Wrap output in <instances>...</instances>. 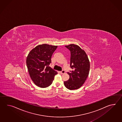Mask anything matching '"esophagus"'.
Masks as SVG:
<instances>
[{"label":"esophagus","instance_id":"esophagus-1","mask_svg":"<svg viewBox=\"0 0 122 122\" xmlns=\"http://www.w3.org/2000/svg\"><path fill=\"white\" fill-rule=\"evenodd\" d=\"M65 73V71H64V70H62V71H60V74H64V73Z\"/></svg>","mask_w":122,"mask_h":122}]
</instances>
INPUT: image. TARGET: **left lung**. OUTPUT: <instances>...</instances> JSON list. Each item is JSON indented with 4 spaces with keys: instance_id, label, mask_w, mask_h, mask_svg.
<instances>
[{
    "instance_id": "left-lung-1",
    "label": "left lung",
    "mask_w": 122,
    "mask_h": 122,
    "mask_svg": "<svg viewBox=\"0 0 122 122\" xmlns=\"http://www.w3.org/2000/svg\"><path fill=\"white\" fill-rule=\"evenodd\" d=\"M71 51L70 67L73 71L67 72L70 76L68 81H64L66 88L70 90L80 88L88 77L90 63L88 57L84 51L77 45L65 46Z\"/></svg>"
}]
</instances>
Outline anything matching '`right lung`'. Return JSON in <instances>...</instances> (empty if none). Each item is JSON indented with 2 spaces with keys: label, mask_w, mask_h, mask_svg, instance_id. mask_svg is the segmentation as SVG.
<instances>
[{
  "label": "right lung",
  "mask_w": 122,
  "mask_h": 122,
  "mask_svg": "<svg viewBox=\"0 0 122 122\" xmlns=\"http://www.w3.org/2000/svg\"><path fill=\"white\" fill-rule=\"evenodd\" d=\"M57 46L39 45L30 51L26 59V65L30 77L37 86L46 88L52 83L57 72L49 65Z\"/></svg>",
  "instance_id": "right-lung-1"
}]
</instances>
